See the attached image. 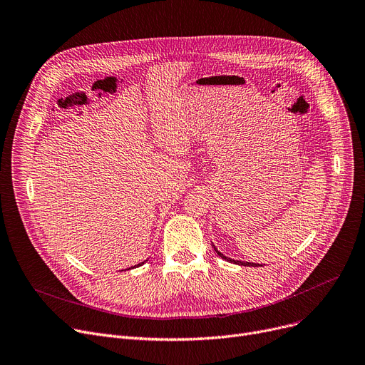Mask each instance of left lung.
Segmentation results:
<instances>
[{"label":"left lung","instance_id":"8db88e82","mask_svg":"<svg viewBox=\"0 0 365 365\" xmlns=\"http://www.w3.org/2000/svg\"><path fill=\"white\" fill-rule=\"evenodd\" d=\"M213 248H215V252L217 253V256L219 257H222L223 260H226V262H231V263H235V264H241V266H263V264H259V263H252V262H242V260H234V259H231V257H227V256H225V255H222L217 248H216V245L213 244Z\"/></svg>","mask_w":365,"mask_h":365}]
</instances>
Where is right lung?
<instances>
[{"instance_id": "obj_1", "label": "right lung", "mask_w": 365, "mask_h": 365, "mask_svg": "<svg viewBox=\"0 0 365 365\" xmlns=\"http://www.w3.org/2000/svg\"><path fill=\"white\" fill-rule=\"evenodd\" d=\"M148 260H143V262H140V263H138V264H134V266H131V267H128V269H133V267H139V266H142V264H145Z\"/></svg>"}]
</instances>
